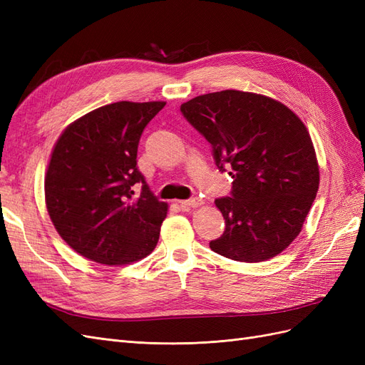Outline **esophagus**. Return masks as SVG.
<instances>
[{
    "label": "esophagus",
    "instance_id": "esophagus-1",
    "mask_svg": "<svg viewBox=\"0 0 365 365\" xmlns=\"http://www.w3.org/2000/svg\"><path fill=\"white\" fill-rule=\"evenodd\" d=\"M181 207H189V208H196V207H201L204 205V201L201 197H192V200H187V201H180Z\"/></svg>",
    "mask_w": 365,
    "mask_h": 365
}]
</instances>
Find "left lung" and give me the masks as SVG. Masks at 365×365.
<instances>
[{
  "instance_id": "obj_1",
  "label": "left lung",
  "mask_w": 365,
  "mask_h": 365,
  "mask_svg": "<svg viewBox=\"0 0 365 365\" xmlns=\"http://www.w3.org/2000/svg\"><path fill=\"white\" fill-rule=\"evenodd\" d=\"M181 113L213 146L217 169L230 168L233 178L231 196L215 201L225 231L210 248L247 263L275 257L302 233L318 192L307 128L275 98L237 90L197 96Z\"/></svg>"
}]
</instances>
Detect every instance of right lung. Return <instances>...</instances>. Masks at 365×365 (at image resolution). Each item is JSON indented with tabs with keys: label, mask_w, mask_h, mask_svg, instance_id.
<instances>
[{
	"label": "right lung",
	"mask_w": 365,
	"mask_h": 365,
	"mask_svg": "<svg viewBox=\"0 0 365 365\" xmlns=\"http://www.w3.org/2000/svg\"><path fill=\"white\" fill-rule=\"evenodd\" d=\"M165 102H117L62 130L43 190L51 222L68 247L96 263L121 267L157 247L168 202L158 201L137 169L138 141ZM143 184L135 197L133 184Z\"/></svg>",
	"instance_id": "add662e5"
}]
</instances>
